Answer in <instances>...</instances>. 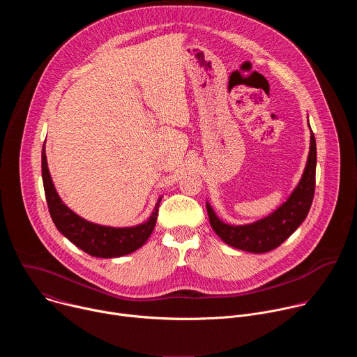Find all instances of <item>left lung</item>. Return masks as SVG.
<instances>
[{
    "label": "left lung",
    "mask_w": 357,
    "mask_h": 357,
    "mask_svg": "<svg viewBox=\"0 0 357 357\" xmlns=\"http://www.w3.org/2000/svg\"><path fill=\"white\" fill-rule=\"evenodd\" d=\"M310 126V121H308ZM311 128V126H310ZM315 172H317V142L311 130V144L308 161L303 174L288 196V199L268 216L248 225H229L218 218L211 203L206 202L209 222L215 233L229 245L260 254L277 248L282 244L307 218L315 193Z\"/></svg>",
    "instance_id": "8db88e82"
}]
</instances>
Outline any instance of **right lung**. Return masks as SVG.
Masks as SVG:
<instances>
[{"label": "right lung", "instance_id": "right-lung-1", "mask_svg": "<svg viewBox=\"0 0 357 357\" xmlns=\"http://www.w3.org/2000/svg\"><path fill=\"white\" fill-rule=\"evenodd\" d=\"M42 179L49 213L56 229L75 245H77L93 257L113 259L127 256V254L142 247L149 238L151 233L154 231L162 196L157 200L154 212L151 213V216L137 226H101L80 218L77 213L69 209L59 197L52 178H50L49 174L45 144L42 148Z\"/></svg>", "mask_w": 357, "mask_h": 357}]
</instances>
